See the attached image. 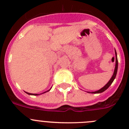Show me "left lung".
I'll return each mask as SVG.
<instances>
[{
    "instance_id": "obj_1",
    "label": "left lung",
    "mask_w": 129,
    "mask_h": 129,
    "mask_svg": "<svg viewBox=\"0 0 129 129\" xmlns=\"http://www.w3.org/2000/svg\"><path fill=\"white\" fill-rule=\"evenodd\" d=\"M116 67H115V69H114V74L113 76H112V77H111V79H110V81H109L108 83H107V85H105V86H103L102 88H101L100 90H99L98 91H95V92H92V94L93 93H94V94H98V93H101V92H104V91H105L109 87V86H110V85H111L112 83V82H113V81L114 80L115 77H116V74H117V71H118V58H117V53H116Z\"/></svg>"
}]
</instances>
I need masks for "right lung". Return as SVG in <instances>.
I'll return each mask as SVG.
<instances>
[{
	"label": "right lung",
	"mask_w": 129,
	"mask_h": 129,
	"mask_svg": "<svg viewBox=\"0 0 129 129\" xmlns=\"http://www.w3.org/2000/svg\"><path fill=\"white\" fill-rule=\"evenodd\" d=\"M26 93H27L28 94H29V95H38V94H30V93H28V92H26ZM44 93H45V92H44ZM44 93H43V94H44Z\"/></svg>",
	"instance_id": "right-lung-1"
}]
</instances>
